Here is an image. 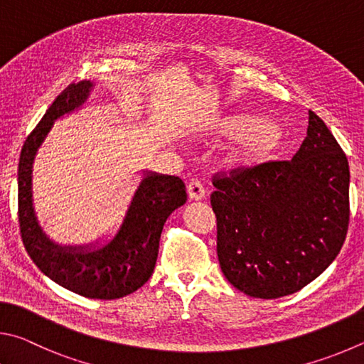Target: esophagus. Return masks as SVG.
Here are the masks:
<instances>
[{
	"mask_svg": "<svg viewBox=\"0 0 364 364\" xmlns=\"http://www.w3.org/2000/svg\"><path fill=\"white\" fill-rule=\"evenodd\" d=\"M187 192H188L190 200H201L205 198L206 188L198 178H190V182L187 183Z\"/></svg>",
	"mask_w": 364,
	"mask_h": 364,
	"instance_id": "esophagus-1",
	"label": "esophagus"
}]
</instances>
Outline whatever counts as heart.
I'll list each match as a JSON object with an SVG mask.
<instances>
[{
    "label": "heart",
    "instance_id": "b5f03b06",
    "mask_svg": "<svg viewBox=\"0 0 364 364\" xmlns=\"http://www.w3.org/2000/svg\"><path fill=\"white\" fill-rule=\"evenodd\" d=\"M213 131L228 137L222 153L225 161L237 168H251L265 161L282 139V131L275 121L245 113L214 119Z\"/></svg>",
    "mask_w": 364,
    "mask_h": 364
}]
</instances>
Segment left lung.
<instances>
[{
  "mask_svg": "<svg viewBox=\"0 0 364 364\" xmlns=\"http://www.w3.org/2000/svg\"><path fill=\"white\" fill-rule=\"evenodd\" d=\"M211 206L225 278L259 299L294 294L337 257L350 219L346 153L316 113L292 159L214 174Z\"/></svg>",
  "mask_w": 364,
  "mask_h": 364,
  "instance_id": "left-lung-1",
  "label": "left lung"
}]
</instances>
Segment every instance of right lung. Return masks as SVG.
<instances>
[{
    "mask_svg": "<svg viewBox=\"0 0 364 364\" xmlns=\"http://www.w3.org/2000/svg\"><path fill=\"white\" fill-rule=\"evenodd\" d=\"M91 87V81H80L63 89L25 140L18 161V224L25 250L44 275L82 297L112 301L149 282L164 222L187 201V193L181 177L145 171L123 224L105 246H59L43 233L31 198L35 156L54 121L85 104Z\"/></svg>",
    "mask_w": 364,
    "mask_h": 364,
    "instance_id": "add662e5",
    "label": "right lung"
}]
</instances>
